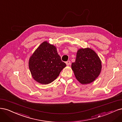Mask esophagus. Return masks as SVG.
I'll use <instances>...</instances> for the list:
<instances>
[{"label":"esophagus","instance_id":"1","mask_svg":"<svg viewBox=\"0 0 122 122\" xmlns=\"http://www.w3.org/2000/svg\"><path fill=\"white\" fill-rule=\"evenodd\" d=\"M66 64L68 66V65H69L70 64H71V62H70V61H67L66 62Z\"/></svg>","mask_w":122,"mask_h":122}]
</instances>
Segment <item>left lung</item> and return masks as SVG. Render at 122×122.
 <instances>
[{
  "instance_id": "8db88e82",
  "label": "left lung",
  "mask_w": 122,
  "mask_h": 122,
  "mask_svg": "<svg viewBox=\"0 0 122 122\" xmlns=\"http://www.w3.org/2000/svg\"><path fill=\"white\" fill-rule=\"evenodd\" d=\"M99 57L90 48L81 49L76 54L71 68L76 79L82 84L91 83L99 76L101 70Z\"/></svg>"
}]
</instances>
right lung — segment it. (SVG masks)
<instances>
[{
  "instance_id": "1",
  "label": "right lung",
  "mask_w": 122,
  "mask_h": 122,
  "mask_svg": "<svg viewBox=\"0 0 122 122\" xmlns=\"http://www.w3.org/2000/svg\"><path fill=\"white\" fill-rule=\"evenodd\" d=\"M66 66L53 45L45 41L30 58L29 67L34 80L41 84L53 81Z\"/></svg>"
}]
</instances>
